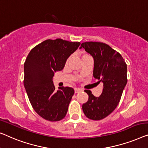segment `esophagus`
I'll return each mask as SVG.
<instances>
[{
    "label": "esophagus",
    "instance_id": "esophagus-1",
    "mask_svg": "<svg viewBox=\"0 0 148 148\" xmlns=\"http://www.w3.org/2000/svg\"><path fill=\"white\" fill-rule=\"evenodd\" d=\"M81 91H82V89H80V88H75V89H74V92H75V93L80 92H81Z\"/></svg>",
    "mask_w": 148,
    "mask_h": 148
}]
</instances>
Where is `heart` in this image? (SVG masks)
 <instances>
[{"mask_svg":"<svg viewBox=\"0 0 148 148\" xmlns=\"http://www.w3.org/2000/svg\"><path fill=\"white\" fill-rule=\"evenodd\" d=\"M88 56V55H87V54H84V55L83 56ZM83 56H82V57H83ZM68 62V60L67 61V62Z\"/></svg>","mask_w":148,"mask_h":148,"instance_id":"heart-1","label":"heart"}]
</instances>
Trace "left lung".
<instances>
[{
  "label": "left lung",
  "mask_w": 148,
  "mask_h": 148,
  "mask_svg": "<svg viewBox=\"0 0 148 148\" xmlns=\"http://www.w3.org/2000/svg\"><path fill=\"white\" fill-rule=\"evenodd\" d=\"M81 48L94 58L93 76L98 83H103L99 97H95L90 90H84L88 100L82 105V110L90 119L101 120L110 115L119 103L127 82V64L121 55L106 43L87 41L81 44Z\"/></svg>",
  "instance_id": "left-lung-1"
}]
</instances>
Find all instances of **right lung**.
<instances>
[{
  "instance_id": "obj_1",
  "label": "right lung",
  "mask_w": 148,
  "mask_h": 148,
  "mask_svg": "<svg viewBox=\"0 0 148 148\" xmlns=\"http://www.w3.org/2000/svg\"><path fill=\"white\" fill-rule=\"evenodd\" d=\"M80 45L62 39H47L33 47L26 58L25 88L33 109L45 120L58 121L67 113L74 90L62 86L56 90L52 80Z\"/></svg>"
}]
</instances>
